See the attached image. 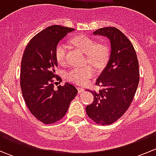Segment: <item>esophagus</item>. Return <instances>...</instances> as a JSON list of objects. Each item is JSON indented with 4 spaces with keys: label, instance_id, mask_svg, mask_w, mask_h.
I'll return each instance as SVG.
<instances>
[{
    "label": "esophagus",
    "instance_id": "esophagus-1",
    "mask_svg": "<svg viewBox=\"0 0 156 156\" xmlns=\"http://www.w3.org/2000/svg\"><path fill=\"white\" fill-rule=\"evenodd\" d=\"M78 93H82V92H84V88H82V87H78Z\"/></svg>",
    "mask_w": 156,
    "mask_h": 156
}]
</instances>
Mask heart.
<instances>
[{"instance_id":"heart-1","label":"heart","mask_w":156,"mask_h":156,"mask_svg":"<svg viewBox=\"0 0 156 156\" xmlns=\"http://www.w3.org/2000/svg\"><path fill=\"white\" fill-rule=\"evenodd\" d=\"M72 44L85 53V62H88L100 69L106 66L108 59V50L105 44L96 43L95 41L86 35H78L71 40ZM67 48L65 44L59 42L55 48V58L58 63L64 64L66 61ZM95 71L90 66L83 67H74L66 74V78L69 81L75 84H85L89 78L94 75Z\"/></svg>"}]
</instances>
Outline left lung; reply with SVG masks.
I'll return each mask as SVG.
<instances>
[{"label":"left lung","mask_w":156,"mask_h":156,"mask_svg":"<svg viewBox=\"0 0 156 156\" xmlns=\"http://www.w3.org/2000/svg\"><path fill=\"white\" fill-rule=\"evenodd\" d=\"M94 34L109 39L111 53L96 82L102 89L91 91L94 102L86 106V112L98 125H108L120 119L133 101L140 81L139 64L133 44L119 29L105 27Z\"/></svg>","instance_id":"obj_1"}]
</instances>
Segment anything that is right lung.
<instances>
[{
    "label": "right lung",
    "mask_w": 156,
    "mask_h": 156,
    "mask_svg": "<svg viewBox=\"0 0 156 156\" xmlns=\"http://www.w3.org/2000/svg\"><path fill=\"white\" fill-rule=\"evenodd\" d=\"M74 29L61 26L46 28L30 40L21 62L20 87L31 114L45 125L64 117L78 90L69 83L54 90L57 61L55 48L59 41Z\"/></svg>",
    "instance_id": "right-lung-1"
}]
</instances>
